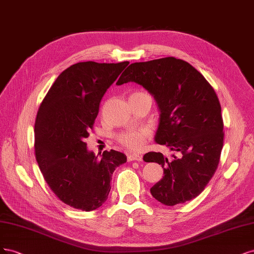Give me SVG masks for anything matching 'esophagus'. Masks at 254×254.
Returning a JSON list of instances; mask_svg holds the SVG:
<instances>
[{
    "instance_id": "34e87169",
    "label": "esophagus",
    "mask_w": 254,
    "mask_h": 254,
    "mask_svg": "<svg viewBox=\"0 0 254 254\" xmlns=\"http://www.w3.org/2000/svg\"><path fill=\"white\" fill-rule=\"evenodd\" d=\"M142 156L139 154H127V161H141Z\"/></svg>"
}]
</instances>
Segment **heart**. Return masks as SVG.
I'll use <instances>...</instances> for the list:
<instances>
[{
	"mask_svg": "<svg viewBox=\"0 0 254 254\" xmlns=\"http://www.w3.org/2000/svg\"><path fill=\"white\" fill-rule=\"evenodd\" d=\"M150 137V129L146 127H134L121 132L117 136L118 142L125 148L137 151L140 150Z\"/></svg>",
	"mask_w": 254,
	"mask_h": 254,
	"instance_id": "b5f03b06",
	"label": "heart"
}]
</instances>
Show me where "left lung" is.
<instances>
[{
  "label": "left lung",
  "mask_w": 254,
  "mask_h": 254,
  "mask_svg": "<svg viewBox=\"0 0 254 254\" xmlns=\"http://www.w3.org/2000/svg\"><path fill=\"white\" fill-rule=\"evenodd\" d=\"M142 85L158 103L160 121L155 141L177 155L168 159L149 152L143 159L157 162L163 177L151 194L166 206L198 196L218 167L224 145V122L218 97L201 73L174 57L132 63L117 81Z\"/></svg>",
  "instance_id": "8db88e82"
}]
</instances>
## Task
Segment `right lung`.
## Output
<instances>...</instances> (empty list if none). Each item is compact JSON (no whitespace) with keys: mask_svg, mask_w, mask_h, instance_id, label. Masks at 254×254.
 Returning <instances> with one entry per match:
<instances>
[{"mask_svg":"<svg viewBox=\"0 0 254 254\" xmlns=\"http://www.w3.org/2000/svg\"><path fill=\"white\" fill-rule=\"evenodd\" d=\"M129 62H79L63 70L47 92L35 124V155L52 191L69 207L93 211L111 190L112 175L127 162L121 152L98 158L84 139L93 130L103 95Z\"/></svg>","mask_w":254,"mask_h":254,"instance_id":"1","label":"right lung"}]
</instances>
